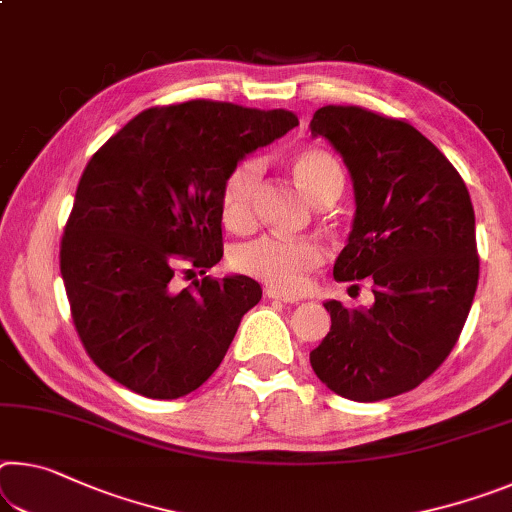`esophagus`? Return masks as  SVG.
<instances>
[{
    "label": "esophagus",
    "instance_id": "1",
    "mask_svg": "<svg viewBox=\"0 0 512 512\" xmlns=\"http://www.w3.org/2000/svg\"><path fill=\"white\" fill-rule=\"evenodd\" d=\"M264 294H266V298H271V300H280V303H296V300H298V296L287 294V291H282L278 287H271V285L264 289Z\"/></svg>",
    "mask_w": 512,
    "mask_h": 512
}]
</instances>
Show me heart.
Returning a JSON list of instances; mask_svg holds the SVG:
<instances>
[{"label":"heart","instance_id":"obj_1","mask_svg":"<svg viewBox=\"0 0 512 512\" xmlns=\"http://www.w3.org/2000/svg\"><path fill=\"white\" fill-rule=\"evenodd\" d=\"M289 170L298 189L316 205H328L339 196L344 186V173L339 161L321 148H303L289 159ZM259 180L257 161H241L227 175L221 193L223 223L234 232H246L253 225V193ZM323 243L312 237H280L264 234L232 253L234 269L278 287L282 291H298L305 287L310 273L323 262Z\"/></svg>","mask_w":512,"mask_h":512}]
</instances>
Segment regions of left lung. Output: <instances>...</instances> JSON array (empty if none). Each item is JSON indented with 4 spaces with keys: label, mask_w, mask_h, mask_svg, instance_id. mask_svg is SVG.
<instances>
[{
    "label": "left lung",
    "mask_w": 512,
    "mask_h": 512,
    "mask_svg": "<svg viewBox=\"0 0 512 512\" xmlns=\"http://www.w3.org/2000/svg\"><path fill=\"white\" fill-rule=\"evenodd\" d=\"M312 136L342 154L355 191L335 280L373 282V305L328 300L330 332L310 353L323 385L351 401L410 392L456 346L478 285L472 198L449 159L405 120L328 104Z\"/></svg>",
    "instance_id": "1"
}]
</instances>
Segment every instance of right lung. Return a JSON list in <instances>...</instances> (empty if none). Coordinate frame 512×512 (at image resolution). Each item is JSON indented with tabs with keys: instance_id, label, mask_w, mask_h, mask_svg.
<instances>
[{
	"instance_id": "1",
	"label": "right lung",
	"mask_w": 512,
	"mask_h": 512,
	"mask_svg": "<svg viewBox=\"0 0 512 512\" xmlns=\"http://www.w3.org/2000/svg\"><path fill=\"white\" fill-rule=\"evenodd\" d=\"M298 125L285 109L191 100L145 109L97 150L61 239L81 344L109 378L180 399L223 362L262 298L246 275L179 287L223 257L221 193L246 154Z\"/></svg>"
}]
</instances>
